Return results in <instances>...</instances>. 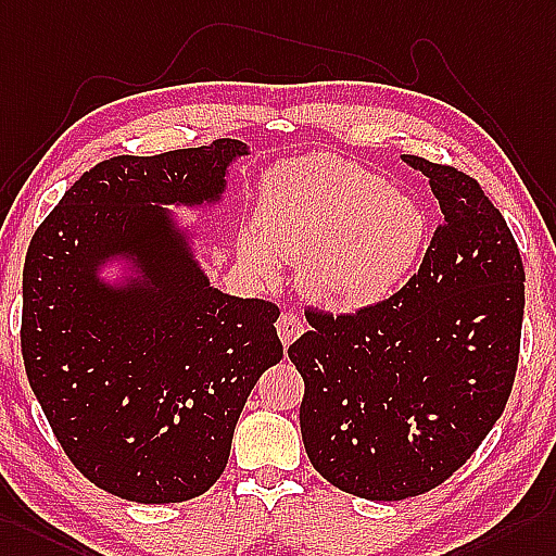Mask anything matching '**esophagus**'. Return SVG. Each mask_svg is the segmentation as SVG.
I'll return each mask as SVG.
<instances>
[{"label": "esophagus", "mask_w": 556, "mask_h": 556, "mask_svg": "<svg viewBox=\"0 0 556 556\" xmlns=\"http://www.w3.org/2000/svg\"><path fill=\"white\" fill-rule=\"evenodd\" d=\"M276 330H278V337L282 346H290L296 337H300L304 332V320L292 314V311H288V314H282L276 323Z\"/></svg>", "instance_id": "obj_1"}]
</instances>
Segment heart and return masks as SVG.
Wrapping results in <instances>:
<instances>
[{
    "label": "heart",
    "mask_w": 556,
    "mask_h": 556,
    "mask_svg": "<svg viewBox=\"0 0 556 556\" xmlns=\"http://www.w3.org/2000/svg\"><path fill=\"white\" fill-rule=\"evenodd\" d=\"M427 219L415 202L337 155L286 162L266 176L254 224L236 250L254 278L274 280L280 256L300 262L302 290L354 314L394 292L422 248Z\"/></svg>",
    "instance_id": "1"
}]
</instances>
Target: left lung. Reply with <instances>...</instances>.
Instances as JSON below:
<instances>
[{"label":"left lung","instance_id":"8db88e82","mask_svg":"<svg viewBox=\"0 0 556 556\" xmlns=\"http://www.w3.org/2000/svg\"><path fill=\"white\" fill-rule=\"evenodd\" d=\"M443 224L417 274L346 316L306 311L288 356L304 377L300 427L323 479L405 500L463 467L503 415L519 363L523 264L503 214L455 167L405 157Z\"/></svg>","mask_w":556,"mask_h":556}]
</instances>
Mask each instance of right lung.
<instances>
[{"label":"right lung","instance_id":"1","mask_svg":"<svg viewBox=\"0 0 556 556\" xmlns=\"http://www.w3.org/2000/svg\"><path fill=\"white\" fill-rule=\"evenodd\" d=\"M236 139L99 162L37 228L23 266L21 349L65 455L141 505L210 491L262 372L280 311L214 288L169 205L214 207ZM111 263L117 281L100 278Z\"/></svg>","mask_w":556,"mask_h":556}]
</instances>
